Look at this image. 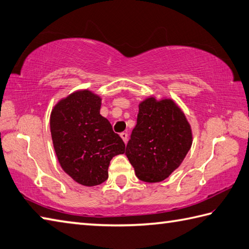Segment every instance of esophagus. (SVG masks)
I'll return each instance as SVG.
<instances>
[{"mask_svg": "<svg viewBox=\"0 0 249 249\" xmlns=\"http://www.w3.org/2000/svg\"><path fill=\"white\" fill-rule=\"evenodd\" d=\"M120 135H121L122 139L124 140V142H125V143L127 142V139H128V135H127V133H125V131H123V133H121Z\"/></svg>", "mask_w": 249, "mask_h": 249, "instance_id": "obj_1", "label": "esophagus"}]
</instances>
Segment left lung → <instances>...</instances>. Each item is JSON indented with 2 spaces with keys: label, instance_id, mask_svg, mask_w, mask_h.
<instances>
[{
  "label": "left lung",
  "instance_id": "left-lung-1",
  "mask_svg": "<svg viewBox=\"0 0 249 249\" xmlns=\"http://www.w3.org/2000/svg\"><path fill=\"white\" fill-rule=\"evenodd\" d=\"M191 144V127L176 104L148 98L139 105L125 154L140 180L160 182L178 168Z\"/></svg>",
  "mask_w": 249,
  "mask_h": 249
}]
</instances>
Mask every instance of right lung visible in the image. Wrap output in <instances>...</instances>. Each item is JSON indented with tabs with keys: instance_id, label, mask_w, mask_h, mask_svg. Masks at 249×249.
Returning a JSON list of instances; mask_svg holds the SVG:
<instances>
[{
	"instance_id": "1",
	"label": "right lung",
	"mask_w": 249,
	"mask_h": 249,
	"mask_svg": "<svg viewBox=\"0 0 249 249\" xmlns=\"http://www.w3.org/2000/svg\"><path fill=\"white\" fill-rule=\"evenodd\" d=\"M101 99L89 90L75 91L58 102L51 114L53 149L62 169L86 187L108 179L112 158L125 143L100 114Z\"/></svg>"
}]
</instances>
